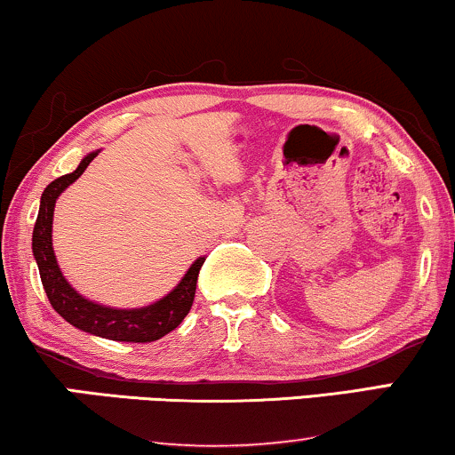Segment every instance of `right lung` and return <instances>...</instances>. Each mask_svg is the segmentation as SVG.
Listing matches in <instances>:
<instances>
[{"label":"right lung","instance_id":"right-lung-1","mask_svg":"<svg viewBox=\"0 0 455 455\" xmlns=\"http://www.w3.org/2000/svg\"><path fill=\"white\" fill-rule=\"evenodd\" d=\"M96 155L99 151L85 155L77 170L56 178L42 193V204H39V214L36 228H33V256H36L39 277H42L45 296H48L56 313L77 330L117 342H155L164 338L165 333L176 330L188 315L193 307L199 268L204 267L205 258H197L185 273V277L180 279V283L168 296L148 304V307L111 308L77 294L68 285V281L62 277L59 262H56L54 247H52V218H54L56 199L84 174V170L88 168Z\"/></svg>","mask_w":455,"mask_h":455}]
</instances>
